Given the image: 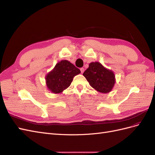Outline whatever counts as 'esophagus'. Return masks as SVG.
I'll use <instances>...</instances> for the list:
<instances>
[{"label": "esophagus", "instance_id": "34e87169", "mask_svg": "<svg viewBox=\"0 0 155 155\" xmlns=\"http://www.w3.org/2000/svg\"><path fill=\"white\" fill-rule=\"evenodd\" d=\"M81 73H83L84 71V68H81Z\"/></svg>", "mask_w": 155, "mask_h": 155}]
</instances>
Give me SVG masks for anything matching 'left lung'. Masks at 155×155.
Masks as SVG:
<instances>
[{
    "instance_id": "left-lung-1",
    "label": "left lung",
    "mask_w": 155,
    "mask_h": 155,
    "mask_svg": "<svg viewBox=\"0 0 155 155\" xmlns=\"http://www.w3.org/2000/svg\"><path fill=\"white\" fill-rule=\"evenodd\" d=\"M90 85L102 94L110 92L116 83V77L112 70L106 68L99 61H93L83 73Z\"/></svg>"
}]
</instances>
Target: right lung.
Wrapping results in <instances>:
<instances>
[{"mask_svg":"<svg viewBox=\"0 0 155 155\" xmlns=\"http://www.w3.org/2000/svg\"><path fill=\"white\" fill-rule=\"evenodd\" d=\"M80 73V69L69 61L63 60L58 61L54 68L45 75L48 90L55 94H60L67 89L73 78Z\"/></svg>","mask_w":155,"mask_h":155,"instance_id":"add662e5","label":"right lung"}]
</instances>
